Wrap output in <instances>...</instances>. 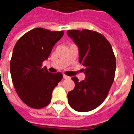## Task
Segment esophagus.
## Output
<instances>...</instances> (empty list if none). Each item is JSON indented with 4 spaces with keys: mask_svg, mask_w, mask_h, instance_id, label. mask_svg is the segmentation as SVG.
<instances>
[{
    "mask_svg": "<svg viewBox=\"0 0 134 134\" xmlns=\"http://www.w3.org/2000/svg\"><path fill=\"white\" fill-rule=\"evenodd\" d=\"M63 77H64V79H68V78H70V77L67 76V75H63Z\"/></svg>",
    "mask_w": 134,
    "mask_h": 134,
    "instance_id": "esophagus-1",
    "label": "esophagus"
}]
</instances>
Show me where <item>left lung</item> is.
Here are the masks:
<instances>
[{
    "label": "left lung",
    "mask_w": 134,
    "mask_h": 134,
    "mask_svg": "<svg viewBox=\"0 0 134 134\" xmlns=\"http://www.w3.org/2000/svg\"><path fill=\"white\" fill-rule=\"evenodd\" d=\"M78 47L79 62L85 67V79L72 77L75 88L68 93L72 109L88 112L99 106L105 99L114 81L116 60L111 44L98 32L84 29L67 31Z\"/></svg>",
    "instance_id": "obj_1"
}]
</instances>
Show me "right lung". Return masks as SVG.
Segmentation results:
<instances>
[{"instance_id": "obj_1", "label": "right lung", "mask_w": 134, "mask_h": 134, "mask_svg": "<svg viewBox=\"0 0 134 134\" xmlns=\"http://www.w3.org/2000/svg\"><path fill=\"white\" fill-rule=\"evenodd\" d=\"M64 34L36 28L21 37L14 46L10 61L12 82L19 98L31 108L47 106L63 77L62 72H48L42 64Z\"/></svg>"}]
</instances>
